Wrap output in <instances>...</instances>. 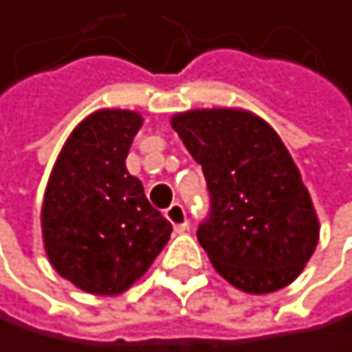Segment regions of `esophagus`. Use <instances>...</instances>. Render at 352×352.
<instances>
[{"label":"esophagus","mask_w":352,"mask_h":352,"mask_svg":"<svg viewBox=\"0 0 352 352\" xmlns=\"http://www.w3.org/2000/svg\"><path fill=\"white\" fill-rule=\"evenodd\" d=\"M164 215L173 223L175 232H184V230L188 228V215H186V209L179 205V202H173V205L164 211Z\"/></svg>","instance_id":"1"}]
</instances>
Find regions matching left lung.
I'll list each match as a JSON object with an SVG mask.
<instances>
[{"label": "left lung", "mask_w": 352, "mask_h": 352, "mask_svg": "<svg viewBox=\"0 0 352 352\" xmlns=\"http://www.w3.org/2000/svg\"><path fill=\"white\" fill-rule=\"evenodd\" d=\"M211 196L198 243L241 292L270 294L302 272L319 219L300 170L268 122L243 109H192L170 120Z\"/></svg>", "instance_id": "obj_1"}]
</instances>
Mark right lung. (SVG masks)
<instances>
[{
  "label": "right lung",
  "instance_id": "1",
  "mask_svg": "<svg viewBox=\"0 0 352 352\" xmlns=\"http://www.w3.org/2000/svg\"><path fill=\"white\" fill-rule=\"evenodd\" d=\"M141 124V116L126 109L90 113L63 145L44 194L48 260L63 278L94 296L126 292L173 232L126 170Z\"/></svg>",
  "mask_w": 352,
  "mask_h": 352
}]
</instances>
